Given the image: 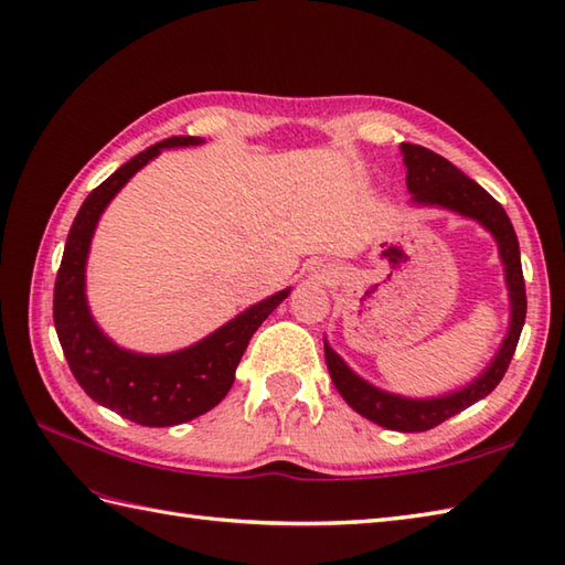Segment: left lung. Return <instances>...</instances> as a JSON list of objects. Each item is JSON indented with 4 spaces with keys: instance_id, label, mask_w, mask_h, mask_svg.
Returning a JSON list of instances; mask_svg holds the SVG:
<instances>
[{
    "instance_id": "1",
    "label": "left lung",
    "mask_w": 565,
    "mask_h": 565,
    "mask_svg": "<svg viewBox=\"0 0 565 565\" xmlns=\"http://www.w3.org/2000/svg\"><path fill=\"white\" fill-rule=\"evenodd\" d=\"M399 149L406 166V190L412 194L409 204L448 209V212L481 223L493 235L498 245L510 298L508 334L503 337V344L498 347L491 363L465 387L438 397L414 399L371 385L369 380L353 373L344 359L324 339L327 369H330L337 392L344 397L351 409L383 428L418 433L448 422L450 416L465 412L467 406L491 395L493 387L501 383L510 359L515 353L524 315H527V296H524L518 235L505 209L487 190L477 185L475 180L467 178L460 168H455L448 159H443V156L433 153L430 149L416 147V143H402Z\"/></svg>"
}]
</instances>
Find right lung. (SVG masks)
<instances>
[{
    "mask_svg": "<svg viewBox=\"0 0 565 565\" xmlns=\"http://www.w3.org/2000/svg\"><path fill=\"white\" fill-rule=\"evenodd\" d=\"M200 143H204L202 137L163 139L103 180L78 209L55 281L52 315L76 383L90 399L139 426H178L214 409L228 395L250 337L291 294V288H284L259 300L216 332L173 353H137L117 347L94 320L86 298V259L105 206L163 149Z\"/></svg>",
    "mask_w": 565,
    "mask_h": 565,
    "instance_id": "1",
    "label": "right lung"
}]
</instances>
